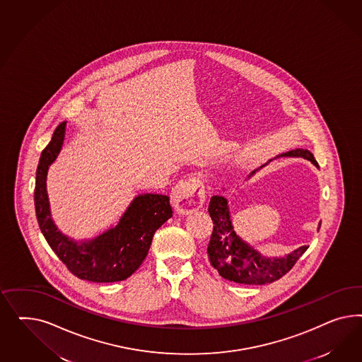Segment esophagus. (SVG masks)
Here are the masks:
<instances>
[{"label":"esophagus","mask_w":362,"mask_h":362,"mask_svg":"<svg viewBox=\"0 0 362 362\" xmlns=\"http://www.w3.org/2000/svg\"><path fill=\"white\" fill-rule=\"evenodd\" d=\"M206 200V187L200 176L182 179L173 192V203L179 212L189 214L200 209Z\"/></svg>","instance_id":"obj_1"}]
</instances>
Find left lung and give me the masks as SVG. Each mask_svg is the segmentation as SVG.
<instances>
[{
  "instance_id": "obj_1",
  "label": "left lung",
  "mask_w": 362,
  "mask_h": 362,
  "mask_svg": "<svg viewBox=\"0 0 362 362\" xmlns=\"http://www.w3.org/2000/svg\"><path fill=\"white\" fill-rule=\"evenodd\" d=\"M284 155L303 156L318 167L316 159L308 150L297 148ZM209 212L214 221V230L207 253L211 265L226 280L247 285L274 283L288 274L308 250L307 245H303L286 257L265 259L236 236L230 224L227 200L224 197L221 195L211 197Z\"/></svg>"
}]
</instances>
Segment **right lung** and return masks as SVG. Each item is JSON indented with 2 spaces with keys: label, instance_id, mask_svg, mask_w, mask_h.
Instances as JSON below:
<instances>
[{
  "label": "right lung",
  "instance_id": "obj_1",
  "mask_svg": "<svg viewBox=\"0 0 362 362\" xmlns=\"http://www.w3.org/2000/svg\"><path fill=\"white\" fill-rule=\"evenodd\" d=\"M65 126L66 122H62L55 129L37 167L34 206L38 226L50 248L78 279L93 283L126 280L146 259L155 230L173 216L170 197L158 194L135 197L117 227L81 244L67 239L57 230L50 218L46 194L47 168L62 147Z\"/></svg>",
  "mask_w": 362,
  "mask_h": 362
}]
</instances>
